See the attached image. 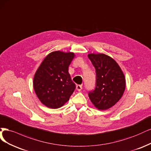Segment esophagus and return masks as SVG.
<instances>
[{
    "label": "esophagus",
    "mask_w": 151,
    "mask_h": 151,
    "mask_svg": "<svg viewBox=\"0 0 151 151\" xmlns=\"http://www.w3.org/2000/svg\"><path fill=\"white\" fill-rule=\"evenodd\" d=\"M76 90H77L78 91H81V90L82 89V86L80 85H77L76 86Z\"/></svg>",
    "instance_id": "1"
}]
</instances>
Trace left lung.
Listing matches in <instances>:
<instances>
[{
	"label": "left lung",
	"mask_w": 151,
	"mask_h": 151,
	"mask_svg": "<svg viewBox=\"0 0 151 151\" xmlns=\"http://www.w3.org/2000/svg\"><path fill=\"white\" fill-rule=\"evenodd\" d=\"M88 57L96 70V87L88 96L95 107L107 110L115 105L125 89L124 73L112 58L103 53H90Z\"/></svg>",
	"instance_id": "1"
}]
</instances>
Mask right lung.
Instances as JSON below:
<instances>
[{
    "instance_id": "1",
    "label": "right lung",
    "mask_w": 151,
    "mask_h": 151,
    "mask_svg": "<svg viewBox=\"0 0 151 151\" xmlns=\"http://www.w3.org/2000/svg\"><path fill=\"white\" fill-rule=\"evenodd\" d=\"M75 57L73 52L55 51L41 63L33 79V87L41 103L50 109H58L69 100L75 89L68 72Z\"/></svg>"
}]
</instances>
